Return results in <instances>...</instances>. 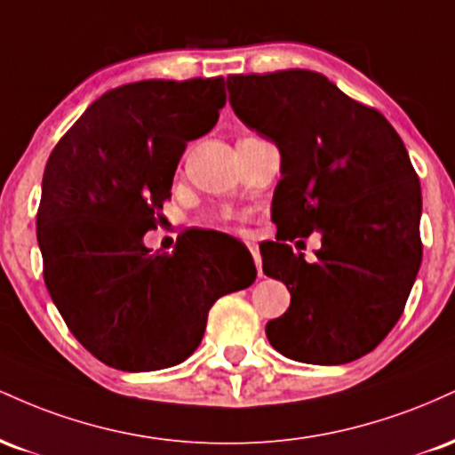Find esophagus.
Returning <instances> with one entry per match:
<instances>
[{"instance_id":"34e87169","label":"esophagus","mask_w":455,"mask_h":455,"mask_svg":"<svg viewBox=\"0 0 455 455\" xmlns=\"http://www.w3.org/2000/svg\"><path fill=\"white\" fill-rule=\"evenodd\" d=\"M245 245H248V250H250V252H252L254 265H257V271H259V275H260V274H263V269H260V252H259V245H257V242H252V239H248V242H245Z\"/></svg>"}]
</instances>
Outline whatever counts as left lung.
<instances>
[{
	"instance_id": "1",
	"label": "left lung",
	"mask_w": 455,
	"mask_h": 455,
	"mask_svg": "<svg viewBox=\"0 0 455 455\" xmlns=\"http://www.w3.org/2000/svg\"><path fill=\"white\" fill-rule=\"evenodd\" d=\"M227 87L235 115L282 154L271 203L280 233L260 254L291 306L267 323V340L295 362H355L398 323L421 265L409 151L383 115L318 72L233 75ZM312 230L322 248L307 264L283 242Z\"/></svg>"
}]
</instances>
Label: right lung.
<instances>
[{
	"label": "right lung",
	"instance_id": "obj_1",
	"mask_svg": "<svg viewBox=\"0 0 455 455\" xmlns=\"http://www.w3.org/2000/svg\"><path fill=\"white\" fill-rule=\"evenodd\" d=\"M224 78L128 83L90 104L46 162L38 245L51 299L93 357L126 372L181 363L203 340L218 297L248 289L257 267L228 269L184 235L151 252L188 140L216 126Z\"/></svg>",
	"mask_w": 455,
	"mask_h": 455
}]
</instances>
